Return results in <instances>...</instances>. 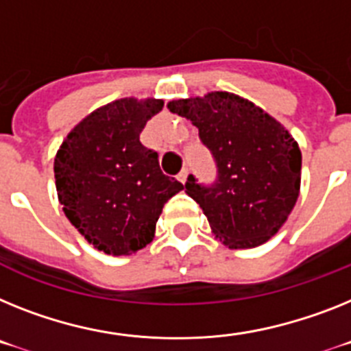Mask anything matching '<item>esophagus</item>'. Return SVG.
I'll use <instances>...</instances> for the list:
<instances>
[{
	"mask_svg": "<svg viewBox=\"0 0 351 351\" xmlns=\"http://www.w3.org/2000/svg\"><path fill=\"white\" fill-rule=\"evenodd\" d=\"M187 176H189V169H182L180 173H178V180H180L182 184H185V182H187Z\"/></svg>",
	"mask_w": 351,
	"mask_h": 351,
	"instance_id": "34e87169",
	"label": "esophagus"
}]
</instances>
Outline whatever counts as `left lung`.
I'll use <instances>...</instances> for the list:
<instances>
[{
  "mask_svg": "<svg viewBox=\"0 0 351 351\" xmlns=\"http://www.w3.org/2000/svg\"><path fill=\"white\" fill-rule=\"evenodd\" d=\"M167 108L198 128L216 160V184L199 185L193 175L185 184L216 239L232 250L271 239L300 196L302 152L293 135L255 103L225 90L175 99Z\"/></svg>",
  "mask_w": 351,
  "mask_h": 351,
  "instance_id": "left-lung-1",
  "label": "left lung"
}]
</instances>
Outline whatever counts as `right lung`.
Returning <instances> with one entry per match:
<instances>
[{
    "label": "right lung",
    "instance_id": "add662e5",
    "mask_svg": "<svg viewBox=\"0 0 351 351\" xmlns=\"http://www.w3.org/2000/svg\"><path fill=\"white\" fill-rule=\"evenodd\" d=\"M164 101L123 98L90 112L55 155L64 214L87 243L107 255H132L155 237L162 207L184 189L160 171L141 132Z\"/></svg>",
    "mask_w": 351,
    "mask_h": 351
}]
</instances>
